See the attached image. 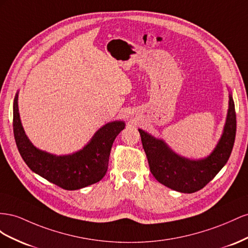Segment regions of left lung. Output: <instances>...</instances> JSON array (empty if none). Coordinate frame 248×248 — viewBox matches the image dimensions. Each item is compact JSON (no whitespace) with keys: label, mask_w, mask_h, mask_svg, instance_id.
I'll use <instances>...</instances> for the list:
<instances>
[{"label":"left lung","mask_w":248,"mask_h":248,"mask_svg":"<svg viewBox=\"0 0 248 248\" xmlns=\"http://www.w3.org/2000/svg\"><path fill=\"white\" fill-rule=\"evenodd\" d=\"M235 104L230 94L229 111L220 140L207 158L190 160L181 157L161 139L139 129L148 165L155 179L182 193H193L214 179L228 162L236 137Z\"/></svg>","instance_id":"obj_1"}]
</instances>
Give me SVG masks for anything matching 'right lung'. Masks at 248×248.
Returning a JSON list of instances; mask_svg holds the SVG:
<instances>
[{"label": "right lung", "mask_w": 248, "mask_h": 248, "mask_svg": "<svg viewBox=\"0 0 248 248\" xmlns=\"http://www.w3.org/2000/svg\"><path fill=\"white\" fill-rule=\"evenodd\" d=\"M18 94L13 102V133L17 150L32 171L65 190H77L101 181L108 170L111 147L124 129V122H112L98 130L82 150L56 155L40 151L28 139L20 123Z\"/></svg>", "instance_id": "add662e5"}]
</instances>
